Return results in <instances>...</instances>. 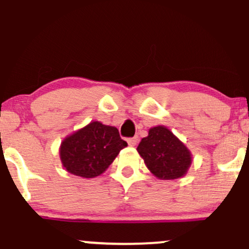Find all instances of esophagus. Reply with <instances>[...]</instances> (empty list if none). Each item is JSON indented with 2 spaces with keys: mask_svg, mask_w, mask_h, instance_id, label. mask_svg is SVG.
Here are the masks:
<instances>
[{
  "mask_svg": "<svg viewBox=\"0 0 249 249\" xmlns=\"http://www.w3.org/2000/svg\"><path fill=\"white\" fill-rule=\"evenodd\" d=\"M137 142H138V137H132L127 140V143H129L130 146H135L137 144Z\"/></svg>",
  "mask_w": 249,
  "mask_h": 249,
  "instance_id": "34e87169",
  "label": "esophagus"
}]
</instances>
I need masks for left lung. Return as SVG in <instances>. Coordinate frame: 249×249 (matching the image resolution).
I'll return each mask as SVG.
<instances>
[{"mask_svg":"<svg viewBox=\"0 0 249 249\" xmlns=\"http://www.w3.org/2000/svg\"><path fill=\"white\" fill-rule=\"evenodd\" d=\"M137 151L149 171L162 180L184 177L192 163L187 146L162 125L149 130L148 136L138 144Z\"/></svg>","mask_w":249,"mask_h":249,"instance_id":"left-lung-1","label":"left lung"}]
</instances>
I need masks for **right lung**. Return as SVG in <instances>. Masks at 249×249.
<instances>
[{
	"mask_svg": "<svg viewBox=\"0 0 249 249\" xmlns=\"http://www.w3.org/2000/svg\"><path fill=\"white\" fill-rule=\"evenodd\" d=\"M126 145L117 127L91 122L63 140L59 156L63 167L71 174L95 178L108 168Z\"/></svg>",
	"mask_w": 249,
	"mask_h": 249,
	"instance_id": "add662e5",
	"label": "right lung"
}]
</instances>
